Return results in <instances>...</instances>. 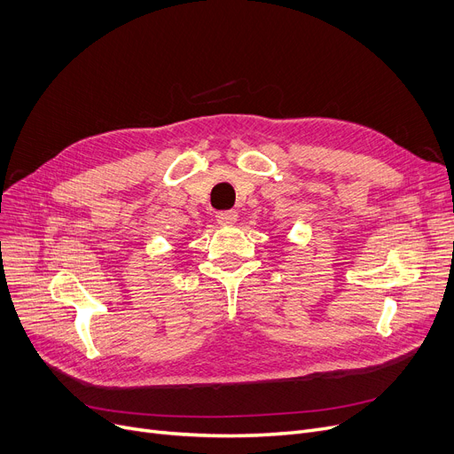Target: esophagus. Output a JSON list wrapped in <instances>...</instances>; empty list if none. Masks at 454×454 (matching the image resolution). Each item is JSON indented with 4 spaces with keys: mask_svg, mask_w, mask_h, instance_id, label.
<instances>
[{
    "mask_svg": "<svg viewBox=\"0 0 454 454\" xmlns=\"http://www.w3.org/2000/svg\"><path fill=\"white\" fill-rule=\"evenodd\" d=\"M237 217H239V215H237L235 209L219 211V213H217V223H219V224H235V223H237Z\"/></svg>",
    "mask_w": 454,
    "mask_h": 454,
    "instance_id": "obj_1",
    "label": "esophagus"
}]
</instances>
